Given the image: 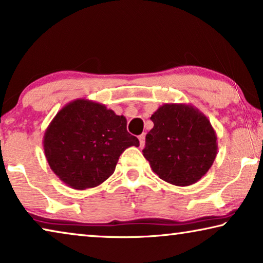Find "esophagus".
Instances as JSON below:
<instances>
[{"label":"esophagus","mask_w":263,"mask_h":263,"mask_svg":"<svg viewBox=\"0 0 263 263\" xmlns=\"http://www.w3.org/2000/svg\"><path fill=\"white\" fill-rule=\"evenodd\" d=\"M138 138H139L140 146H144V144H145V133H142V135H140Z\"/></svg>","instance_id":"1"}]
</instances>
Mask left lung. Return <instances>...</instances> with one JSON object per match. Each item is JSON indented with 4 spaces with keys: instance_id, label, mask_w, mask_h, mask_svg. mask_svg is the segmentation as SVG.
I'll use <instances>...</instances> for the list:
<instances>
[{
    "instance_id": "left-lung-1",
    "label": "left lung",
    "mask_w": 263,
    "mask_h": 263,
    "mask_svg": "<svg viewBox=\"0 0 263 263\" xmlns=\"http://www.w3.org/2000/svg\"><path fill=\"white\" fill-rule=\"evenodd\" d=\"M143 156L163 181L177 186L198 182L217 155L210 120L191 104H163L151 116Z\"/></svg>"
}]
</instances>
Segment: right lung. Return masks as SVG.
<instances>
[{
  "label": "right lung",
  "instance_id": "obj_1",
  "mask_svg": "<svg viewBox=\"0 0 263 263\" xmlns=\"http://www.w3.org/2000/svg\"><path fill=\"white\" fill-rule=\"evenodd\" d=\"M127 120L104 104L76 99L57 113L44 135L50 169L66 185L85 190L100 185L116 170L120 155L139 146Z\"/></svg>",
  "mask_w": 263,
  "mask_h": 263
}]
</instances>
